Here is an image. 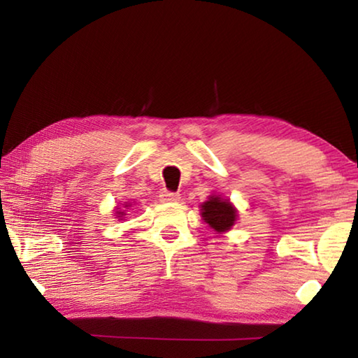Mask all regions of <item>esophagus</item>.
Wrapping results in <instances>:
<instances>
[{
    "label": "esophagus",
    "instance_id": "1",
    "mask_svg": "<svg viewBox=\"0 0 358 358\" xmlns=\"http://www.w3.org/2000/svg\"><path fill=\"white\" fill-rule=\"evenodd\" d=\"M159 199L161 202H177L180 199V194L172 192V191H162Z\"/></svg>",
    "mask_w": 358,
    "mask_h": 358
}]
</instances>
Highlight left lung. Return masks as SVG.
<instances>
[{
  "mask_svg": "<svg viewBox=\"0 0 358 358\" xmlns=\"http://www.w3.org/2000/svg\"><path fill=\"white\" fill-rule=\"evenodd\" d=\"M202 216L205 222L216 232H226L234 226L237 211L229 201H222L221 197L211 196L207 202L202 205Z\"/></svg>",
  "mask_w": 358,
  "mask_h": 358,
  "instance_id": "8db88e82",
  "label": "left lung"
}]
</instances>
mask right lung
Segmentation results:
<instances>
[{
  "mask_svg": "<svg viewBox=\"0 0 358 358\" xmlns=\"http://www.w3.org/2000/svg\"><path fill=\"white\" fill-rule=\"evenodd\" d=\"M120 215H121V213H120Z\"/></svg>",
  "mask_w": 358,
  "mask_h": 358,
  "instance_id": "1",
  "label": "right lung"
}]
</instances>
